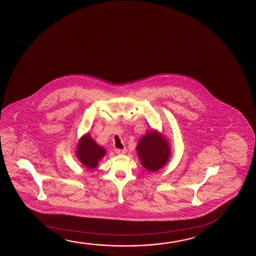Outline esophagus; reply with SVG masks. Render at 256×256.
Instances as JSON below:
<instances>
[{"label": "esophagus", "instance_id": "esophagus-1", "mask_svg": "<svg viewBox=\"0 0 256 256\" xmlns=\"http://www.w3.org/2000/svg\"><path fill=\"white\" fill-rule=\"evenodd\" d=\"M115 152L117 154H125L126 152V149H115Z\"/></svg>", "mask_w": 256, "mask_h": 256}]
</instances>
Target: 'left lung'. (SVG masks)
<instances>
[{
	"mask_svg": "<svg viewBox=\"0 0 256 256\" xmlns=\"http://www.w3.org/2000/svg\"><path fill=\"white\" fill-rule=\"evenodd\" d=\"M136 150L140 163L149 172L162 168L171 157L170 141L156 130L147 131L140 138Z\"/></svg>",
	"mask_w": 256,
	"mask_h": 256,
	"instance_id": "8db88e82",
	"label": "left lung"
}]
</instances>
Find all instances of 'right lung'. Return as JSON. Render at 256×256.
<instances>
[{
  "label": "right lung",
  "instance_id": "obj_1",
  "mask_svg": "<svg viewBox=\"0 0 256 256\" xmlns=\"http://www.w3.org/2000/svg\"><path fill=\"white\" fill-rule=\"evenodd\" d=\"M76 157L88 170H93L104 157L106 150L94 141L90 133L80 138L76 147Z\"/></svg>",
  "mask_w": 256,
  "mask_h": 256
}]
</instances>
